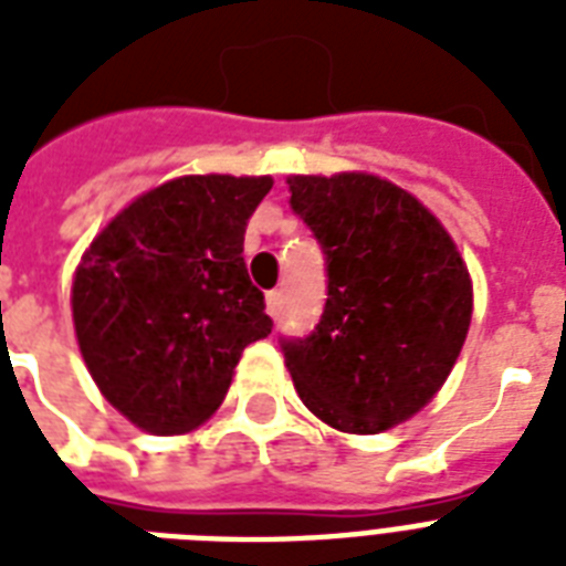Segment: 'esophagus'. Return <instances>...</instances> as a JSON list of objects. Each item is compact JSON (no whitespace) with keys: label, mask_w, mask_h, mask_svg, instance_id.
I'll use <instances>...</instances> for the list:
<instances>
[{"label":"esophagus","mask_w":566,"mask_h":566,"mask_svg":"<svg viewBox=\"0 0 566 566\" xmlns=\"http://www.w3.org/2000/svg\"><path fill=\"white\" fill-rule=\"evenodd\" d=\"M282 305H284V291L266 293V314H270V317H279V314H282Z\"/></svg>","instance_id":"34e87169"}]
</instances>
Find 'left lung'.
Here are the masks:
<instances>
[{
	"instance_id": "1",
	"label": "left lung",
	"mask_w": 566,
	"mask_h": 566,
	"mask_svg": "<svg viewBox=\"0 0 566 566\" xmlns=\"http://www.w3.org/2000/svg\"><path fill=\"white\" fill-rule=\"evenodd\" d=\"M291 208L326 255V308L282 337L296 394L319 420L376 434L438 394L464 346L473 284L438 217L367 172L291 176Z\"/></svg>"
}]
</instances>
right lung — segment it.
<instances>
[{
    "instance_id": "right-lung-1",
    "label": "right lung",
    "mask_w": 566,
    "mask_h": 566,
    "mask_svg": "<svg viewBox=\"0 0 566 566\" xmlns=\"http://www.w3.org/2000/svg\"><path fill=\"white\" fill-rule=\"evenodd\" d=\"M270 176H181L99 231L73 282L78 349L102 396L137 429H196L240 353L273 332L249 282L243 234Z\"/></svg>"
}]
</instances>
